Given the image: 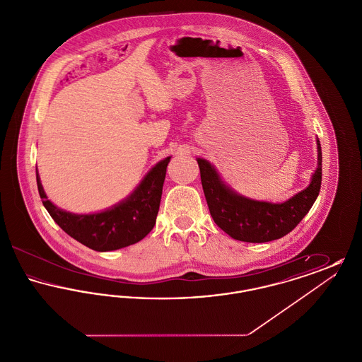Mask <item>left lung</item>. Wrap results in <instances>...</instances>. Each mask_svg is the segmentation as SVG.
I'll list each match as a JSON object with an SVG mask.
<instances>
[{
	"label": "left lung",
	"mask_w": 362,
	"mask_h": 362,
	"mask_svg": "<svg viewBox=\"0 0 362 362\" xmlns=\"http://www.w3.org/2000/svg\"><path fill=\"white\" fill-rule=\"evenodd\" d=\"M317 167L308 187L285 202L274 204L247 198L225 185L220 173L205 158H197L207 206L214 223L232 239L245 243L276 240L292 232L315 204L322 185V148L319 138Z\"/></svg>",
	"instance_id": "8db88e82"
}]
</instances>
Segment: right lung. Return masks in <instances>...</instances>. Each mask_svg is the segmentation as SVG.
<instances>
[{"label":"right lung","mask_w":362,"mask_h":362,"mask_svg":"<svg viewBox=\"0 0 362 362\" xmlns=\"http://www.w3.org/2000/svg\"><path fill=\"white\" fill-rule=\"evenodd\" d=\"M170 160L171 156L160 160L130 195L98 213L77 214L55 206L47 198L36 170L37 189L52 220L69 236L95 251H114L136 244L153 229Z\"/></svg>","instance_id":"right-lung-1"}]
</instances>
